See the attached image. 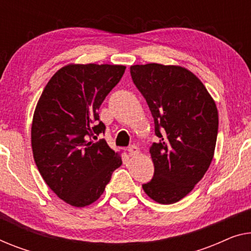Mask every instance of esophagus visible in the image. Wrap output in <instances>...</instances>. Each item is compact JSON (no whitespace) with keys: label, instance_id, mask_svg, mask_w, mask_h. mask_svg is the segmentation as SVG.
Returning <instances> with one entry per match:
<instances>
[{"label":"esophagus","instance_id":"esophagus-1","mask_svg":"<svg viewBox=\"0 0 251 251\" xmlns=\"http://www.w3.org/2000/svg\"><path fill=\"white\" fill-rule=\"evenodd\" d=\"M140 153V148L136 147V145H130L128 148V154L130 156H135Z\"/></svg>","mask_w":251,"mask_h":251}]
</instances>
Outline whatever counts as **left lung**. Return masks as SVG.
<instances>
[{"label": "left lung", "instance_id": "8db88e82", "mask_svg": "<svg viewBox=\"0 0 251 251\" xmlns=\"http://www.w3.org/2000/svg\"><path fill=\"white\" fill-rule=\"evenodd\" d=\"M130 75L147 100L160 138L150 148L154 176L142 187L156 203L174 204L192 192L212 162L218 108L201 81L186 67L132 65Z\"/></svg>", "mask_w": 251, "mask_h": 251}]
</instances>
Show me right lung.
<instances>
[{
    "instance_id": "add662e5",
    "label": "right lung",
    "mask_w": 251,
    "mask_h": 251,
    "mask_svg": "<svg viewBox=\"0 0 251 251\" xmlns=\"http://www.w3.org/2000/svg\"><path fill=\"white\" fill-rule=\"evenodd\" d=\"M124 65L69 64L56 72L37 102L31 124L36 166L65 203L84 207L104 192L122 156L107 142H96L106 126L98 110L121 81Z\"/></svg>"
}]
</instances>
